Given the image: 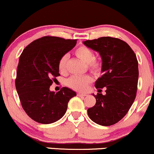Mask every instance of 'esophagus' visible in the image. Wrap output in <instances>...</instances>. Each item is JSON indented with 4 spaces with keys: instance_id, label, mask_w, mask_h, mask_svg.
<instances>
[{
    "instance_id": "1",
    "label": "esophagus",
    "mask_w": 154,
    "mask_h": 154,
    "mask_svg": "<svg viewBox=\"0 0 154 154\" xmlns=\"http://www.w3.org/2000/svg\"><path fill=\"white\" fill-rule=\"evenodd\" d=\"M77 96H79V97H86V94H82V93H80V92H79V93H77Z\"/></svg>"
}]
</instances>
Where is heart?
Listing matches in <instances>:
<instances>
[{
    "label": "heart",
    "instance_id": "obj_1",
    "mask_svg": "<svg viewBox=\"0 0 154 154\" xmlns=\"http://www.w3.org/2000/svg\"><path fill=\"white\" fill-rule=\"evenodd\" d=\"M74 55L87 64L88 69L93 73H98L102 68V63L100 60L94 57V52L91 48L84 45L78 46L74 50ZM68 55H63L57 63V68L60 73L65 74L68 70ZM92 82V78L89 75H73L67 81L68 87L78 91H84L88 84Z\"/></svg>",
    "mask_w": 154,
    "mask_h": 154
}]
</instances>
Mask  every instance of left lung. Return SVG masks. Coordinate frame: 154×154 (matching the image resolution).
Instances as JSON below:
<instances>
[{"label":"left lung","mask_w":154,"mask_h":154,"mask_svg":"<svg viewBox=\"0 0 154 154\" xmlns=\"http://www.w3.org/2000/svg\"><path fill=\"white\" fill-rule=\"evenodd\" d=\"M84 44L99 52L102 59L103 74L95 82L99 93L93 94L97 102L88 109V115L100 125H112L125 116L134 102L138 88V60L129 45L118 38L102 37ZM104 87L105 95L100 94Z\"/></svg>","instance_id":"left-lung-1"}]
</instances>
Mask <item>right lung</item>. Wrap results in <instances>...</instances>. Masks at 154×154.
I'll use <instances>...</instances> for the list:
<instances>
[{"label":"right lung","instance_id":"1","mask_svg":"<svg viewBox=\"0 0 154 154\" xmlns=\"http://www.w3.org/2000/svg\"><path fill=\"white\" fill-rule=\"evenodd\" d=\"M77 39L45 36L28 45L19 57L15 80L21 106L30 118L50 124L66 112L68 103L76 93L63 87L57 93L50 91L59 76L60 58L75 47Z\"/></svg>","mask_w":154,"mask_h":154}]
</instances>
